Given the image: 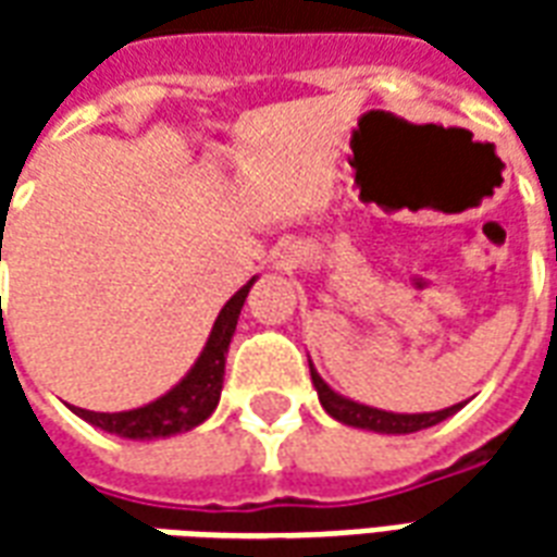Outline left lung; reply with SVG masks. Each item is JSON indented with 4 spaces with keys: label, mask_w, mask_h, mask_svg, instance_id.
Instances as JSON below:
<instances>
[{
    "label": "left lung",
    "mask_w": 557,
    "mask_h": 557,
    "mask_svg": "<svg viewBox=\"0 0 557 557\" xmlns=\"http://www.w3.org/2000/svg\"><path fill=\"white\" fill-rule=\"evenodd\" d=\"M310 379H313L315 394H319V403L322 409L331 414L339 423L346 426H358V430H373L382 432V435H409V432H420L426 426H435L442 423L450 414L462 409L459 406H450V409L442 411H420V414H397V411H385V409H373V406H363V403H355V399H346L343 394H337L334 387L327 385L322 375L315 373V367L310 363Z\"/></svg>",
    "instance_id": "obj_1"
}]
</instances>
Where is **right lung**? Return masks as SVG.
<instances>
[{
    "label": "right lung",
    "instance_id": "1",
    "mask_svg": "<svg viewBox=\"0 0 557 557\" xmlns=\"http://www.w3.org/2000/svg\"><path fill=\"white\" fill-rule=\"evenodd\" d=\"M253 283L256 277L223 304V310L214 319V327H211L196 363L187 370L182 382L170 387L163 397L131 411H113L110 414V411L74 409V414L91 423V426H98V430L119 435V438H134V442L170 438V435L194 430L202 420L211 418V411L218 409L220 403V391H223L226 351H230L232 334H235L238 315H242L247 292H250Z\"/></svg>",
    "mask_w": 557,
    "mask_h": 557
}]
</instances>
